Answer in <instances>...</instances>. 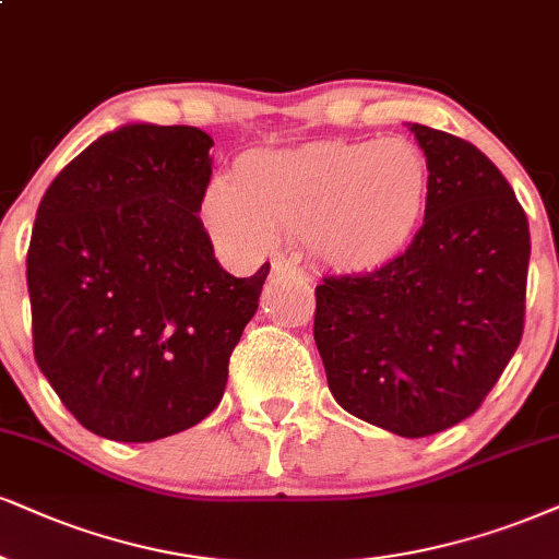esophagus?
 Wrapping results in <instances>:
<instances>
[{
	"label": "esophagus",
	"instance_id": "1",
	"mask_svg": "<svg viewBox=\"0 0 559 559\" xmlns=\"http://www.w3.org/2000/svg\"><path fill=\"white\" fill-rule=\"evenodd\" d=\"M272 274L274 277H298V280L306 277V274H302V269L298 264H293V261L285 257L272 259Z\"/></svg>",
	"mask_w": 559,
	"mask_h": 559
}]
</instances>
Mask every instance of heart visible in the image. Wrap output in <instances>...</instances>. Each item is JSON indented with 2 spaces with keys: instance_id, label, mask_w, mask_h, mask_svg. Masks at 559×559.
<instances>
[{
  "instance_id": "heart-1",
  "label": "heart",
  "mask_w": 559,
  "mask_h": 559,
  "mask_svg": "<svg viewBox=\"0 0 559 559\" xmlns=\"http://www.w3.org/2000/svg\"><path fill=\"white\" fill-rule=\"evenodd\" d=\"M427 197L430 163L412 140H323L243 155L233 181L206 186L202 215L238 251H266L277 230L300 233L323 264L357 272L404 251Z\"/></svg>"
}]
</instances>
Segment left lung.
<instances>
[{
    "mask_svg": "<svg viewBox=\"0 0 559 559\" xmlns=\"http://www.w3.org/2000/svg\"><path fill=\"white\" fill-rule=\"evenodd\" d=\"M430 163L423 227L399 257L316 285L313 340L342 409L402 438L479 409L526 321L528 219L472 142L412 123Z\"/></svg>",
    "mask_w": 559,
    "mask_h": 559,
    "instance_id": "8db88e82",
    "label": "left lung"
}]
</instances>
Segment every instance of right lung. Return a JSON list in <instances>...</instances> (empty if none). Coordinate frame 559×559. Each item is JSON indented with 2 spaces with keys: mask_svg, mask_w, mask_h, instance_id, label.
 I'll list each match as a JSON object with an SVG mask.
<instances>
[{
  "mask_svg": "<svg viewBox=\"0 0 559 559\" xmlns=\"http://www.w3.org/2000/svg\"><path fill=\"white\" fill-rule=\"evenodd\" d=\"M212 136L132 123L46 189L27 248L33 355L95 436L147 443L202 423L269 264L233 277L202 219Z\"/></svg>",
  "mask_w": 559,
  "mask_h": 559,
  "instance_id": "add662e5",
  "label": "right lung"
}]
</instances>
